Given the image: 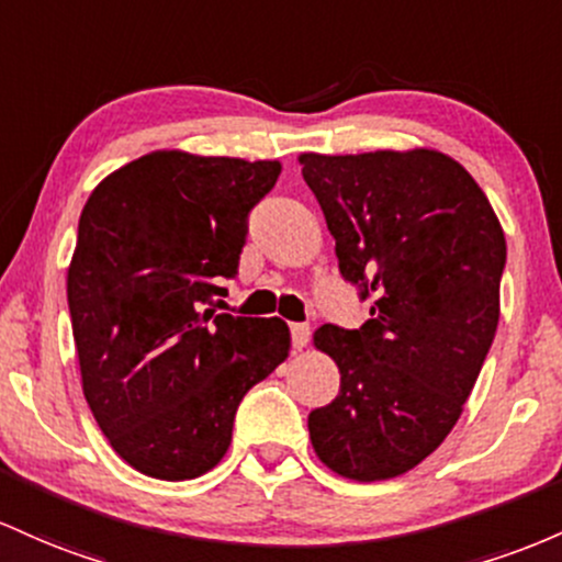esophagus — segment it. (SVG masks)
I'll return each instance as SVG.
<instances>
[{
  "instance_id": "1",
  "label": "esophagus",
  "mask_w": 562,
  "mask_h": 562,
  "mask_svg": "<svg viewBox=\"0 0 562 562\" xmlns=\"http://www.w3.org/2000/svg\"><path fill=\"white\" fill-rule=\"evenodd\" d=\"M307 339H311V326L307 324H292V345L297 350H302L307 345Z\"/></svg>"
}]
</instances>
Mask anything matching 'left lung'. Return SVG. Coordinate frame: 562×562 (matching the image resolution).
Here are the masks:
<instances>
[{
    "instance_id": "left-lung-1",
    "label": "left lung",
    "mask_w": 562,
    "mask_h": 562,
    "mask_svg": "<svg viewBox=\"0 0 562 562\" xmlns=\"http://www.w3.org/2000/svg\"><path fill=\"white\" fill-rule=\"evenodd\" d=\"M334 236L339 273L361 283V329L318 326L339 395L307 417L315 457L358 483L398 477L462 417L499 324L507 241L472 175L432 148L300 154Z\"/></svg>"
}]
</instances>
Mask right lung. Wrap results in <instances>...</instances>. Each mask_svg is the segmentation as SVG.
Here are the masks:
<instances>
[{
	"mask_svg": "<svg viewBox=\"0 0 562 562\" xmlns=\"http://www.w3.org/2000/svg\"><path fill=\"white\" fill-rule=\"evenodd\" d=\"M281 161L150 150L94 186L66 276L81 390L111 449L159 481L228 451L244 395L289 358L281 318L214 313Z\"/></svg>",
	"mask_w": 562,
	"mask_h": 562,
	"instance_id": "right-lung-1",
	"label": "right lung"
}]
</instances>
